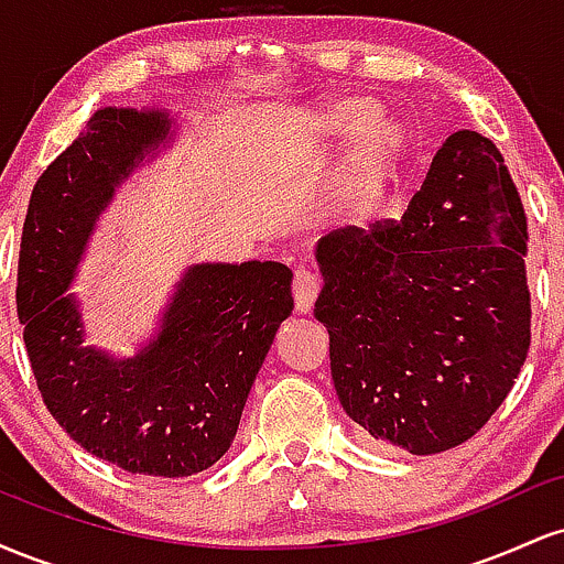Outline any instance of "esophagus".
I'll list each match as a JSON object with an SVG mask.
<instances>
[{
	"instance_id": "obj_1",
	"label": "esophagus",
	"mask_w": 564,
	"mask_h": 564,
	"mask_svg": "<svg viewBox=\"0 0 564 564\" xmlns=\"http://www.w3.org/2000/svg\"><path fill=\"white\" fill-rule=\"evenodd\" d=\"M321 294V281L310 270H296L294 275V307L300 315H307L313 310L315 300Z\"/></svg>"
}]
</instances>
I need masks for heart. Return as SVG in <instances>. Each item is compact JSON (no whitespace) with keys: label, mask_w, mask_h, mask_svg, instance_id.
Listing matches in <instances>:
<instances>
[{"label":"heart","mask_w":564,"mask_h":564,"mask_svg":"<svg viewBox=\"0 0 564 564\" xmlns=\"http://www.w3.org/2000/svg\"><path fill=\"white\" fill-rule=\"evenodd\" d=\"M381 102L373 97H341L310 116V127L326 145H345L352 138L339 177L326 204V217L366 228L379 217L394 183L413 153L411 124L379 119Z\"/></svg>","instance_id":"1"}]
</instances>
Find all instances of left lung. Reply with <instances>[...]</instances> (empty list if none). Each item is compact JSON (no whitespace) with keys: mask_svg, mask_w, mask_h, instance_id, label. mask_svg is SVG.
Here are the masks:
<instances>
[{"mask_svg":"<svg viewBox=\"0 0 564 564\" xmlns=\"http://www.w3.org/2000/svg\"><path fill=\"white\" fill-rule=\"evenodd\" d=\"M525 251L503 156L469 129L440 145L398 223L323 236L315 318L347 416L413 456L480 432L528 358Z\"/></svg>","mask_w":564,"mask_h":564,"instance_id":"left-lung-1","label":"left lung"}]
</instances>
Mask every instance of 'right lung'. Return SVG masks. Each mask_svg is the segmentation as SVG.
I'll return each instance as SVG.
<instances>
[{"label":"right lung","mask_w":564,"mask_h":564,"mask_svg":"<svg viewBox=\"0 0 564 564\" xmlns=\"http://www.w3.org/2000/svg\"><path fill=\"white\" fill-rule=\"evenodd\" d=\"M164 108H100L36 180L18 262V318L55 422L132 475L191 477L230 448L278 326L294 310L281 262H200L174 283L159 332L132 358L84 345L68 294L97 219L142 161L174 142Z\"/></svg>","instance_id":"1"}]
</instances>
